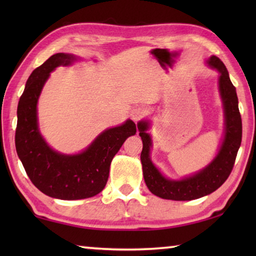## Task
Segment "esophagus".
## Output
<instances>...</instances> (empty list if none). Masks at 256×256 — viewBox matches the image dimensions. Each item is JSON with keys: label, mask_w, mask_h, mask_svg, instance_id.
<instances>
[{"label": "esophagus", "mask_w": 256, "mask_h": 256, "mask_svg": "<svg viewBox=\"0 0 256 256\" xmlns=\"http://www.w3.org/2000/svg\"><path fill=\"white\" fill-rule=\"evenodd\" d=\"M144 115H146V110L142 107L134 108V110H132L131 112V118L134 120V122H138V120H141Z\"/></svg>", "instance_id": "34e87169"}]
</instances>
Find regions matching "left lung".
<instances>
[{"label": "left lung", "mask_w": 256, "mask_h": 256, "mask_svg": "<svg viewBox=\"0 0 256 256\" xmlns=\"http://www.w3.org/2000/svg\"><path fill=\"white\" fill-rule=\"evenodd\" d=\"M206 64L219 72V94L222 98L224 115V130L218 152L201 170L180 180L168 178L160 172L150 157L152 138L148 133L150 120H142L138 123V136L142 138L141 164L144 178L149 190L154 196L166 200L190 201L206 196L219 188L235 164V159L242 142V118L238 110L236 88L232 86L224 64L216 56L208 58Z\"/></svg>", "instance_id": "1"}]
</instances>
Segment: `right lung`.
Segmentation results:
<instances>
[{"mask_svg": "<svg viewBox=\"0 0 256 256\" xmlns=\"http://www.w3.org/2000/svg\"><path fill=\"white\" fill-rule=\"evenodd\" d=\"M78 56L58 53L34 68L26 82L18 104L16 149L24 170L36 188L60 200H81L97 196L106 186L110 162L128 136L136 133V123L126 120L106 128L84 150L66 154L50 148L38 125V99L50 72L68 66Z\"/></svg>", "mask_w": 256, "mask_h": 256, "instance_id": "right-lung-1", "label": "right lung"}]
</instances>
